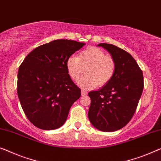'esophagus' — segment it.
Instances as JSON below:
<instances>
[{
	"label": "esophagus",
	"instance_id": "esophagus-1",
	"mask_svg": "<svg viewBox=\"0 0 161 161\" xmlns=\"http://www.w3.org/2000/svg\"><path fill=\"white\" fill-rule=\"evenodd\" d=\"M81 95H86L87 94V92L86 90H81Z\"/></svg>",
	"mask_w": 161,
	"mask_h": 161
}]
</instances>
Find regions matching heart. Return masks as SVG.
<instances>
[{"instance_id": "1", "label": "heart", "mask_w": 161, "mask_h": 161, "mask_svg": "<svg viewBox=\"0 0 161 161\" xmlns=\"http://www.w3.org/2000/svg\"><path fill=\"white\" fill-rule=\"evenodd\" d=\"M116 64L114 58L105 55L96 47H89L77 56L69 57L66 61L67 71L70 77L77 81L85 73L78 84L81 87L92 89L98 85L103 87L111 81L116 72Z\"/></svg>"}]
</instances>
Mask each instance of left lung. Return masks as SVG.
<instances>
[{
	"instance_id": "obj_1",
	"label": "left lung",
	"mask_w": 161,
	"mask_h": 161,
	"mask_svg": "<svg viewBox=\"0 0 161 161\" xmlns=\"http://www.w3.org/2000/svg\"><path fill=\"white\" fill-rule=\"evenodd\" d=\"M116 61L112 80L98 91L88 93L91 103L88 118L96 129L114 131L130 121L144 88L142 71L128 52L111 44L100 43Z\"/></svg>"
}]
</instances>
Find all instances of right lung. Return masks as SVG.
Wrapping results in <instances>:
<instances>
[{
  "label": "right lung",
  "mask_w": 161,
  "mask_h": 161,
  "mask_svg": "<svg viewBox=\"0 0 161 161\" xmlns=\"http://www.w3.org/2000/svg\"><path fill=\"white\" fill-rule=\"evenodd\" d=\"M84 45L74 40H53L36 47L19 66V101L29 121L37 128L61 127L80 97L81 90L71 80L66 61Z\"/></svg>",
  "instance_id": "obj_1"
}]
</instances>
